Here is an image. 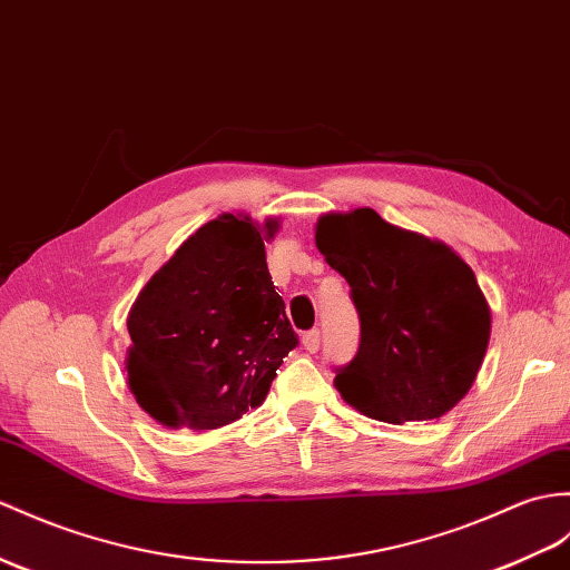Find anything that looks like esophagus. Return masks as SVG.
<instances>
[{
  "mask_svg": "<svg viewBox=\"0 0 570 570\" xmlns=\"http://www.w3.org/2000/svg\"><path fill=\"white\" fill-rule=\"evenodd\" d=\"M303 347H306L311 354L321 350V330H308V333L303 335Z\"/></svg>",
  "mask_w": 570,
  "mask_h": 570,
  "instance_id": "esophagus-1",
  "label": "esophagus"
}]
</instances>
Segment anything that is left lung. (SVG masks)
<instances>
[{"instance_id":"left-lung-1","label":"left lung","mask_w":570,"mask_h":570,"mask_svg":"<svg viewBox=\"0 0 570 570\" xmlns=\"http://www.w3.org/2000/svg\"><path fill=\"white\" fill-rule=\"evenodd\" d=\"M315 245L360 311V352L335 389L362 415L403 425L449 413L473 386L491 306L459 253L383 220L374 208L325 214Z\"/></svg>"}]
</instances>
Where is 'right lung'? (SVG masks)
Masks as SVG:
<instances>
[{"instance_id": "right-lung-1", "label": "right lung", "mask_w": 570, "mask_h": 570, "mask_svg": "<svg viewBox=\"0 0 570 570\" xmlns=\"http://www.w3.org/2000/svg\"><path fill=\"white\" fill-rule=\"evenodd\" d=\"M279 218L220 214L184 240L128 313V386L165 428L216 430L267 399L298 345L267 269Z\"/></svg>"}]
</instances>
